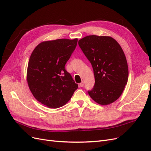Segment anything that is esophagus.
Wrapping results in <instances>:
<instances>
[{
	"label": "esophagus",
	"mask_w": 151,
	"mask_h": 151,
	"mask_svg": "<svg viewBox=\"0 0 151 151\" xmlns=\"http://www.w3.org/2000/svg\"><path fill=\"white\" fill-rule=\"evenodd\" d=\"M84 82L83 81V82H81V83L79 84V86L81 87V88H83V87L84 86Z\"/></svg>",
	"instance_id": "1"
}]
</instances>
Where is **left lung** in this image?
I'll return each instance as SVG.
<instances>
[{"instance_id": "8db88e82", "label": "left lung", "mask_w": 151, "mask_h": 151, "mask_svg": "<svg viewBox=\"0 0 151 151\" xmlns=\"http://www.w3.org/2000/svg\"><path fill=\"white\" fill-rule=\"evenodd\" d=\"M78 44L92 65L95 84L88 91L95 102L107 105L115 101L127 83L129 68L122 47L110 36H87Z\"/></svg>"}]
</instances>
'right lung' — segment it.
<instances>
[{
	"mask_svg": "<svg viewBox=\"0 0 151 151\" xmlns=\"http://www.w3.org/2000/svg\"><path fill=\"white\" fill-rule=\"evenodd\" d=\"M77 38L58 39L38 45L27 69L29 88L37 101L48 108L63 106L78 88L65 68L74 51Z\"/></svg>",
	"mask_w": 151,
	"mask_h": 151,
	"instance_id": "1",
	"label": "right lung"
}]
</instances>
